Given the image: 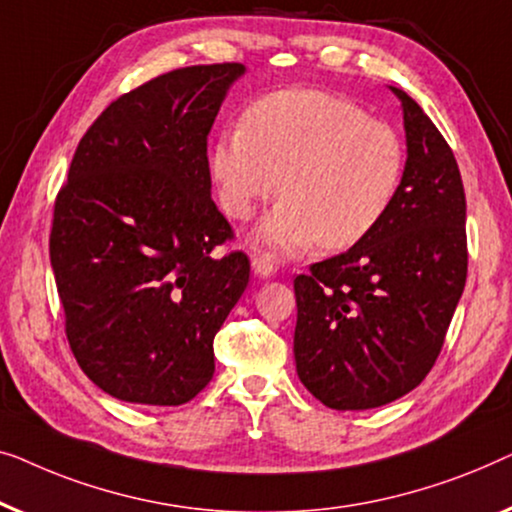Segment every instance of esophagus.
Here are the masks:
<instances>
[{"label": "esophagus", "mask_w": 512, "mask_h": 512, "mask_svg": "<svg viewBox=\"0 0 512 512\" xmlns=\"http://www.w3.org/2000/svg\"><path fill=\"white\" fill-rule=\"evenodd\" d=\"M253 269L259 278H271L276 273V264L266 253H259L253 257Z\"/></svg>", "instance_id": "obj_1"}]
</instances>
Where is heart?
Wrapping results in <instances>:
<instances>
[{"mask_svg":"<svg viewBox=\"0 0 512 512\" xmlns=\"http://www.w3.org/2000/svg\"><path fill=\"white\" fill-rule=\"evenodd\" d=\"M403 164L397 129L313 88L259 97L243 127L225 129L211 155L220 206L232 220L253 218L276 192L283 197L259 239L285 253L366 239L397 197Z\"/></svg>","mask_w":512,"mask_h":512,"instance_id":"1","label":"heart"}]
</instances>
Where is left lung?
Listing matches in <instances>:
<instances>
[{
	"label": "left lung",
	"mask_w": 512,
	"mask_h": 512,
	"mask_svg": "<svg viewBox=\"0 0 512 512\" xmlns=\"http://www.w3.org/2000/svg\"><path fill=\"white\" fill-rule=\"evenodd\" d=\"M408 160L373 232L294 278L299 380L334 410L403 397L441 355L469 271L466 197L455 153L406 92Z\"/></svg>",
	"instance_id": "8db88e82"
}]
</instances>
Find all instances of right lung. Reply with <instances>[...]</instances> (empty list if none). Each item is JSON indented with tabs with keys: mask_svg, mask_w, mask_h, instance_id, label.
Returning <instances> with one entry per match:
<instances>
[{
	"mask_svg": "<svg viewBox=\"0 0 512 512\" xmlns=\"http://www.w3.org/2000/svg\"><path fill=\"white\" fill-rule=\"evenodd\" d=\"M239 62L174 69L111 102L60 187L50 264L78 366L106 394L181 406L211 383L213 338L250 259L211 199L208 134Z\"/></svg>",
	"mask_w": 512,
	"mask_h": 512,
	"instance_id": "add662e5",
	"label": "right lung"
}]
</instances>
